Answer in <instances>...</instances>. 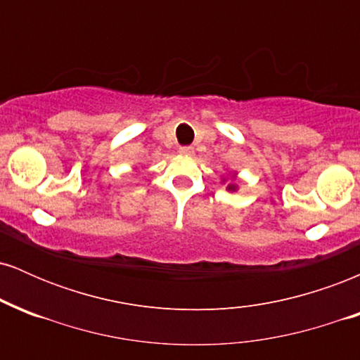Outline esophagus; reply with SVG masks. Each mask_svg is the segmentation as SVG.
I'll return each instance as SVG.
<instances>
[{
    "mask_svg": "<svg viewBox=\"0 0 360 360\" xmlns=\"http://www.w3.org/2000/svg\"><path fill=\"white\" fill-rule=\"evenodd\" d=\"M179 152L183 155H191L193 152H194V148L193 147H189V146H184V147H179Z\"/></svg>",
    "mask_w": 360,
    "mask_h": 360,
    "instance_id": "34e87169",
    "label": "esophagus"
}]
</instances>
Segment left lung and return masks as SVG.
Segmentation results:
<instances>
[{"label": "left lung", "mask_w": 360, "mask_h": 360, "mask_svg": "<svg viewBox=\"0 0 360 360\" xmlns=\"http://www.w3.org/2000/svg\"><path fill=\"white\" fill-rule=\"evenodd\" d=\"M232 188H233V186H230V188H229V189H232Z\"/></svg>", "instance_id": "left-lung-1"}]
</instances>
